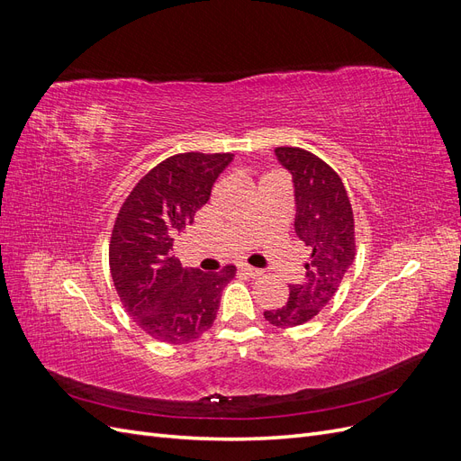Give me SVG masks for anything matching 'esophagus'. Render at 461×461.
Instances as JSON below:
<instances>
[{
  "mask_svg": "<svg viewBox=\"0 0 461 461\" xmlns=\"http://www.w3.org/2000/svg\"><path fill=\"white\" fill-rule=\"evenodd\" d=\"M239 271H240L242 275L249 276V278H256V276H261V273H263V271H259V269H254V267H249V265H239Z\"/></svg>",
  "mask_w": 461,
  "mask_h": 461,
  "instance_id": "esophagus-1",
  "label": "esophagus"
}]
</instances>
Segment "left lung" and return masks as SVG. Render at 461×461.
<instances>
[{"label": "left lung", "mask_w": 461, "mask_h": 461, "mask_svg": "<svg viewBox=\"0 0 461 461\" xmlns=\"http://www.w3.org/2000/svg\"><path fill=\"white\" fill-rule=\"evenodd\" d=\"M275 156L292 175L296 219L294 230L308 246L305 278L290 285L285 305L263 312L273 327L290 329L312 321L337 294L356 256L354 212L342 178L302 148H276Z\"/></svg>", "instance_id": "left-lung-1"}]
</instances>
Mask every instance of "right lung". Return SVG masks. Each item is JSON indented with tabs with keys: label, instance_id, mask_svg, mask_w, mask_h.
Wrapping results in <instances>:
<instances>
[{
	"label": "right lung",
	"instance_id": "1",
	"mask_svg": "<svg viewBox=\"0 0 461 461\" xmlns=\"http://www.w3.org/2000/svg\"><path fill=\"white\" fill-rule=\"evenodd\" d=\"M232 158V153H176L140 178L115 219L111 276L124 310L151 339L185 344L213 325L221 292L236 267L188 271L173 256V240L192 225Z\"/></svg>",
	"mask_w": 461,
	"mask_h": 461
}]
</instances>
